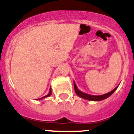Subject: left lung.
<instances>
[{
  "label": "left lung",
  "instance_id": "left-lung-1",
  "mask_svg": "<svg viewBox=\"0 0 134 134\" xmlns=\"http://www.w3.org/2000/svg\"><path fill=\"white\" fill-rule=\"evenodd\" d=\"M74 91H75V93L76 94H77L79 97H80L82 98V99H86V100H94V101H98V100H104V99H107L111 95V94H113V93L115 92L117 88H118V86L115 87L113 90L109 92L108 93H106L105 94H103V95H91V94H86V93H83V92H82V91H79L78 89L77 86L76 85L75 82H74Z\"/></svg>",
  "mask_w": 134,
  "mask_h": 134
}]
</instances>
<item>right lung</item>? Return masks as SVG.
<instances>
[{"instance_id":"1","label":"right lung","mask_w":134,"mask_h":134,"mask_svg":"<svg viewBox=\"0 0 134 134\" xmlns=\"http://www.w3.org/2000/svg\"><path fill=\"white\" fill-rule=\"evenodd\" d=\"M51 94H52V88H49V93H48V94H47V95L44 96L43 97H41V98H40V99H37V100H40V99H43V98L48 97H49V96L51 95Z\"/></svg>"}]
</instances>
